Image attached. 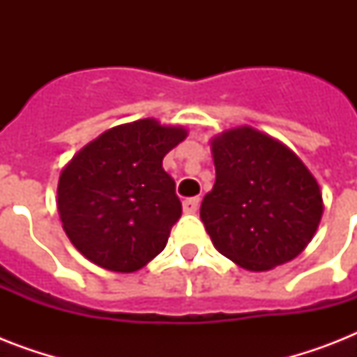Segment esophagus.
Here are the masks:
<instances>
[{"instance_id":"34e87169","label":"esophagus","mask_w":357,"mask_h":357,"mask_svg":"<svg viewBox=\"0 0 357 357\" xmlns=\"http://www.w3.org/2000/svg\"><path fill=\"white\" fill-rule=\"evenodd\" d=\"M198 206H200V198H187L183 202V213L187 215H195L198 211Z\"/></svg>"}]
</instances>
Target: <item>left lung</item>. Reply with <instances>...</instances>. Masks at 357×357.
I'll return each instance as SVG.
<instances>
[{"mask_svg":"<svg viewBox=\"0 0 357 357\" xmlns=\"http://www.w3.org/2000/svg\"><path fill=\"white\" fill-rule=\"evenodd\" d=\"M211 153L217 181L200 218L215 248L252 272L302 254L324 211L321 187L302 159L250 126L217 135Z\"/></svg>","mask_w":357,"mask_h":357,"instance_id":"obj_1","label":"left lung"}]
</instances>
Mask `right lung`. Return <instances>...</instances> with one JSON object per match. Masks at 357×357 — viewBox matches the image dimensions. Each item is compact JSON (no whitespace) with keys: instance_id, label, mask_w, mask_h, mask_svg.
<instances>
[{"instance_id":"1","label":"right lung","mask_w":357,"mask_h":357,"mask_svg":"<svg viewBox=\"0 0 357 357\" xmlns=\"http://www.w3.org/2000/svg\"><path fill=\"white\" fill-rule=\"evenodd\" d=\"M185 137L183 126L135 120L107 129L63 168L59 217L86 259L107 271L135 272L165 250L181 202L162 159Z\"/></svg>"}]
</instances>
